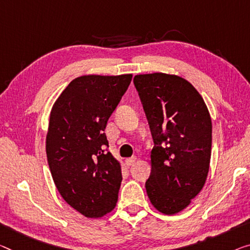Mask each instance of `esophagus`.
I'll use <instances>...</instances> for the list:
<instances>
[{
    "instance_id": "esophagus-1",
    "label": "esophagus",
    "mask_w": 250,
    "mask_h": 250,
    "mask_svg": "<svg viewBox=\"0 0 250 250\" xmlns=\"http://www.w3.org/2000/svg\"><path fill=\"white\" fill-rule=\"evenodd\" d=\"M136 161V157L135 156H132V157H128V159L125 160V163L128 165V167H130V165H133L134 163H135Z\"/></svg>"
}]
</instances>
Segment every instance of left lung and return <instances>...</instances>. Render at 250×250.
I'll return each mask as SVG.
<instances>
[{"label":"left lung","instance_id":"left-lung-1","mask_svg":"<svg viewBox=\"0 0 250 250\" xmlns=\"http://www.w3.org/2000/svg\"><path fill=\"white\" fill-rule=\"evenodd\" d=\"M134 85L154 142L147 195L161 212L178 213L206 183L212 143L210 114L197 89L179 76L137 75Z\"/></svg>","mask_w":250,"mask_h":250}]
</instances>
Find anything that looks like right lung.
I'll use <instances>...</instances> for the list:
<instances>
[{"label":"right lung","mask_w":250,"mask_h":250,"mask_svg":"<svg viewBox=\"0 0 250 250\" xmlns=\"http://www.w3.org/2000/svg\"><path fill=\"white\" fill-rule=\"evenodd\" d=\"M132 77H78L50 114L45 149L53 182L63 200L88 218L102 217L116 206L123 176L106 148L105 128Z\"/></svg>","instance_id":"right-lung-1"}]
</instances>
